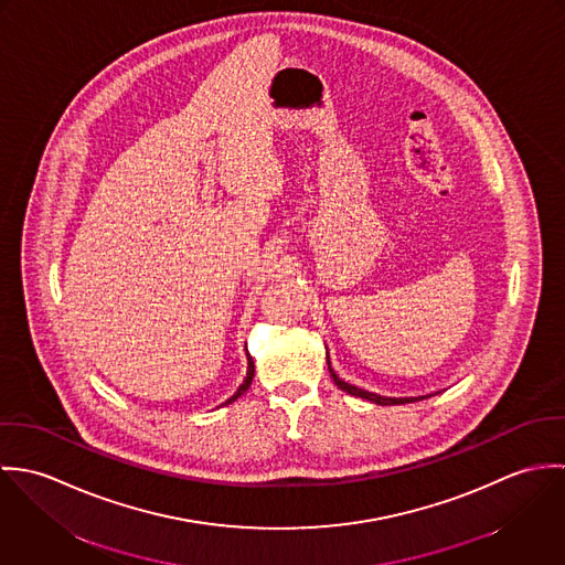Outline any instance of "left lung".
Wrapping results in <instances>:
<instances>
[{"mask_svg": "<svg viewBox=\"0 0 565 565\" xmlns=\"http://www.w3.org/2000/svg\"><path fill=\"white\" fill-rule=\"evenodd\" d=\"M326 361H328V356H326ZM328 370H330V376H332V381H334V385H337L339 390H343V392H345V394H350V396H356V398H365V401H370V403L404 404L415 403V401H424V398H430V396H419V398H385V396H379V394H372V392L359 390V387H354V385H350V383L341 381V379H339V376L332 372V367H330V361H328Z\"/></svg>", "mask_w": 565, "mask_h": 565, "instance_id": "left-lung-1", "label": "left lung"}]
</instances>
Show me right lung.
Instances as JSON below:
<instances>
[{
    "instance_id": "add662e5",
    "label": "right lung",
    "mask_w": 565,
    "mask_h": 565,
    "mask_svg": "<svg viewBox=\"0 0 565 565\" xmlns=\"http://www.w3.org/2000/svg\"><path fill=\"white\" fill-rule=\"evenodd\" d=\"M252 379H254V361H252V356L247 354V374H245V379H243V383L239 385V390L235 392V396H233V398H228L226 404L235 403L239 396H243V394L247 392V387L252 385Z\"/></svg>"
}]
</instances>
